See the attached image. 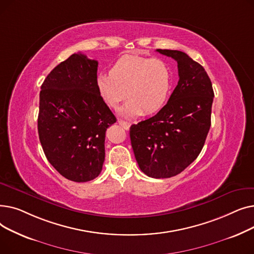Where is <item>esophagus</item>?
Wrapping results in <instances>:
<instances>
[{"mask_svg": "<svg viewBox=\"0 0 254 254\" xmlns=\"http://www.w3.org/2000/svg\"><path fill=\"white\" fill-rule=\"evenodd\" d=\"M118 124L122 126L125 129H128L129 127H130L129 123H127V122H125V120H123V119H118Z\"/></svg>", "mask_w": 254, "mask_h": 254, "instance_id": "34e87169", "label": "esophagus"}]
</instances>
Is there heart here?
<instances>
[{
  "label": "heart",
  "instance_id": "heart-1",
  "mask_svg": "<svg viewBox=\"0 0 254 254\" xmlns=\"http://www.w3.org/2000/svg\"><path fill=\"white\" fill-rule=\"evenodd\" d=\"M97 88L111 108H117L128 97L120 110L126 117L153 114L162 110L170 98L172 71L162 59L124 56L116 61L110 73L98 75Z\"/></svg>",
  "mask_w": 254,
  "mask_h": 254
}]
</instances>
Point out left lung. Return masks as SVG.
I'll use <instances>...</instances> for the list:
<instances>
[{
  "mask_svg": "<svg viewBox=\"0 0 254 254\" xmlns=\"http://www.w3.org/2000/svg\"><path fill=\"white\" fill-rule=\"evenodd\" d=\"M156 51L177 62L179 81L164 108L132 125L129 137L141 171L159 179L178 175L202 151L211 127L214 92L205 69L185 52Z\"/></svg>",
  "mask_w": 254,
  "mask_h": 254,
  "instance_id": "1",
  "label": "left lung"
}]
</instances>
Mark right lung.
I'll return each mask as SVG.
<instances>
[{
  "mask_svg": "<svg viewBox=\"0 0 254 254\" xmlns=\"http://www.w3.org/2000/svg\"><path fill=\"white\" fill-rule=\"evenodd\" d=\"M98 62L74 53L45 78L38 132L48 162L75 182L97 178L105 161V134L116 123L97 88Z\"/></svg>",
  "mask_w": 254,
  "mask_h": 254,
  "instance_id": "right-lung-1",
  "label": "right lung"
}]
</instances>
